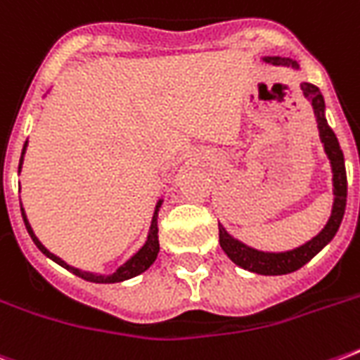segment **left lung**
Returning a JSON list of instances; mask_svg holds the SVG:
<instances>
[{
	"mask_svg": "<svg viewBox=\"0 0 360 360\" xmlns=\"http://www.w3.org/2000/svg\"><path fill=\"white\" fill-rule=\"evenodd\" d=\"M265 63L273 65H288V67H295L299 69V65L290 58H263ZM302 95L308 103L312 104L314 115L318 121L319 138L323 141L325 153L330 160L333 166V186H335V203H333V213H330L329 222L325 224V228L319 231L318 236L310 239L308 243L301 245L299 248L288 252H262L256 248L246 246L245 243L233 239L228 231L219 224V239L222 250L228 254L231 262L237 263L239 267L252 271L257 274H288L293 273L297 269H301L302 265H307L316 254H318L325 245H329L333 237L336 236V231L340 228L342 219H344V211H346L347 202V177H346V164H344V153L340 149V143L336 140V134L329 127L327 120H325V101L323 95L318 87L312 84H301Z\"/></svg>",
	"mask_w": 360,
	"mask_h": 360,
	"instance_id": "left-lung-1",
	"label": "left lung"
}]
</instances>
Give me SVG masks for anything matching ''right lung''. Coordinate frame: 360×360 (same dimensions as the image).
Returning a JSON list of instances; mask_svg holds the SVG:
<instances>
[{"label": "right lung", "instance_id": "right-lung-1", "mask_svg": "<svg viewBox=\"0 0 360 360\" xmlns=\"http://www.w3.org/2000/svg\"><path fill=\"white\" fill-rule=\"evenodd\" d=\"M25 147H27V141H25L24 149H22V157H20V164H18V174H20V168H22V160H24ZM160 205H162V200H158L157 207H155V214H153V222H151V228H149V236H147L146 245L141 246L140 250L136 252L134 256L130 257V259H127V262H124L123 265H121V267L112 274L87 273V271H80V269H75V267H70V265H67V263H65L61 257L53 256L52 252H48L46 248L42 246L41 240L37 239V236L33 233V230H31L30 222H27V219H25L24 209H22V217H24L25 230H27V233L31 236V239H33V243L37 245V248H39V250H41L44 256H48L50 259H53V262L58 263V265L65 267L67 271H70V273H75L76 276H80V278L87 280V282H95V284H115V282H123V280L134 278V276H138V274H141L143 271H147V269L151 267L153 262L157 259V254H158V250H160V246H158V224H157L158 209H160Z\"/></svg>", "mask_w": 360, "mask_h": 360}]
</instances>
